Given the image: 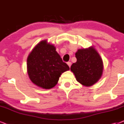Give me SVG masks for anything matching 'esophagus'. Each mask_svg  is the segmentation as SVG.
Segmentation results:
<instances>
[{
	"label": "esophagus",
	"instance_id": "esophagus-1",
	"mask_svg": "<svg viewBox=\"0 0 124 124\" xmlns=\"http://www.w3.org/2000/svg\"><path fill=\"white\" fill-rule=\"evenodd\" d=\"M67 64H68V66H69V67H70L71 64H72V62H67Z\"/></svg>",
	"mask_w": 124,
	"mask_h": 124
}]
</instances>
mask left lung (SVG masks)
<instances>
[{"mask_svg": "<svg viewBox=\"0 0 124 124\" xmlns=\"http://www.w3.org/2000/svg\"><path fill=\"white\" fill-rule=\"evenodd\" d=\"M75 55L77 62L72 64L70 70L76 80L85 86L93 85L102 76L103 63L101 56L93 47L79 49Z\"/></svg>", "mask_w": 124, "mask_h": 124, "instance_id": "obj_1", "label": "left lung"}]
</instances>
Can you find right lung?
<instances>
[{"label": "right lung", "mask_w": 124, "mask_h": 124, "mask_svg": "<svg viewBox=\"0 0 124 124\" xmlns=\"http://www.w3.org/2000/svg\"><path fill=\"white\" fill-rule=\"evenodd\" d=\"M69 70L62 62L56 47L42 40L30 52L27 59V71L31 82L45 89L54 87L62 73Z\"/></svg>", "instance_id": "1"}]
</instances>
